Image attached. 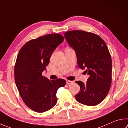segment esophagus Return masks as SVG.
<instances>
[{
    "instance_id": "1",
    "label": "esophagus",
    "mask_w": 128,
    "mask_h": 128,
    "mask_svg": "<svg viewBox=\"0 0 128 128\" xmlns=\"http://www.w3.org/2000/svg\"><path fill=\"white\" fill-rule=\"evenodd\" d=\"M66 82L67 84H72V83H73L74 82V81H72V80H66Z\"/></svg>"
}]
</instances>
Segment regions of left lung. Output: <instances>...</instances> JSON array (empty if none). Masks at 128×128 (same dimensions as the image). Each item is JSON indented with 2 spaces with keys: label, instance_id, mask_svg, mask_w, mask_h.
Listing matches in <instances>:
<instances>
[{
  "label": "left lung",
  "instance_id": "1",
  "mask_svg": "<svg viewBox=\"0 0 128 128\" xmlns=\"http://www.w3.org/2000/svg\"><path fill=\"white\" fill-rule=\"evenodd\" d=\"M68 43L76 51L78 67L86 69L89 78L86 84L76 81L80 90L78 102L87 106L98 104L106 97L112 80V60L108 46L97 34L80 30L65 32Z\"/></svg>",
  "mask_w": 128,
  "mask_h": 128
}]
</instances>
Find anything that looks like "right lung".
Instances as JSON below:
<instances>
[{"label":"right lung","instance_id":"obj_1","mask_svg":"<svg viewBox=\"0 0 128 128\" xmlns=\"http://www.w3.org/2000/svg\"><path fill=\"white\" fill-rule=\"evenodd\" d=\"M64 38L59 34H48L28 41L20 48L14 66V80L24 104L34 111L44 112L57 102L56 92L64 87L63 79L50 80L42 76L50 57Z\"/></svg>","mask_w":128,"mask_h":128}]
</instances>
